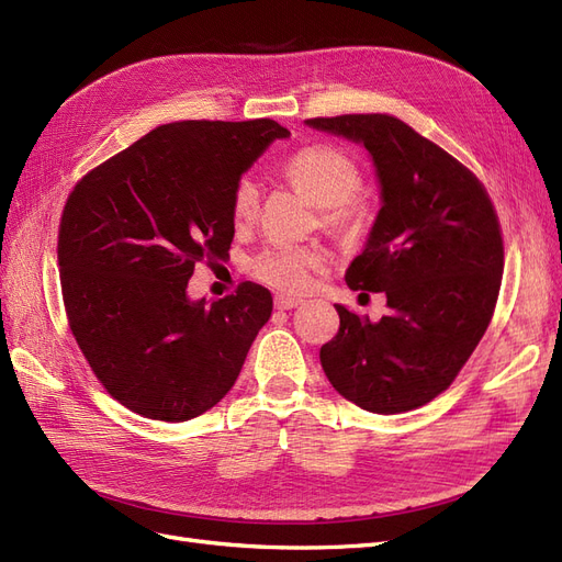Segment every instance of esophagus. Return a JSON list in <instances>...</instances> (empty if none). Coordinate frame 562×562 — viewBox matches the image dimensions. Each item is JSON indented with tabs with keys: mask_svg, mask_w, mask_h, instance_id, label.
Wrapping results in <instances>:
<instances>
[{
	"mask_svg": "<svg viewBox=\"0 0 562 562\" xmlns=\"http://www.w3.org/2000/svg\"><path fill=\"white\" fill-rule=\"evenodd\" d=\"M274 304H277V310H295L297 304H300V300L291 297V295H277Z\"/></svg>",
	"mask_w": 562,
	"mask_h": 562,
	"instance_id": "obj_1",
	"label": "esophagus"
}]
</instances>
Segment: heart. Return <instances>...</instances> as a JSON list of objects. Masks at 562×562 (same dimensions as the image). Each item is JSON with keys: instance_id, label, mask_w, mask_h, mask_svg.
<instances>
[{"instance_id": "obj_1", "label": "heart", "mask_w": 562, "mask_h": 562, "mask_svg": "<svg viewBox=\"0 0 562 562\" xmlns=\"http://www.w3.org/2000/svg\"><path fill=\"white\" fill-rule=\"evenodd\" d=\"M283 176L314 206L330 209L328 217L351 215L349 199L361 187V168L347 151L330 145L304 147L283 164ZM260 209V187L250 178H241L234 187L232 215L236 225H248ZM328 252L321 246H269L250 260L255 279L274 285L285 293H300L310 285L312 271L321 269Z\"/></svg>"}]
</instances>
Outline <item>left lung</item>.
Here are the masks:
<instances>
[{
  "label": "left lung",
  "instance_id": "obj_1",
  "mask_svg": "<svg viewBox=\"0 0 562 562\" xmlns=\"http://www.w3.org/2000/svg\"><path fill=\"white\" fill-rule=\"evenodd\" d=\"M361 145L375 166L380 211L345 281L384 293L380 321L335 304L339 330L321 366L368 413L413 411L446 391L495 312L504 246L483 184L448 151L389 114L307 119Z\"/></svg>",
  "mask_w": 562,
  "mask_h": 562
}]
</instances>
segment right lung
Returning a JSON list of instances; mask_svg holds the SVG:
<instances>
[{
	"label": "right lung",
	"mask_w": 562,
	"mask_h": 562,
	"mask_svg": "<svg viewBox=\"0 0 562 562\" xmlns=\"http://www.w3.org/2000/svg\"><path fill=\"white\" fill-rule=\"evenodd\" d=\"M291 135L271 119L173 122L83 176L65 203L58 267L65 312L95 378L128 411L199 417L227 396L271 316V293L192 300L201 260L229 258L234 187Z\"/></svg>",
	"instance_id": "right-lung-1"
}]
</instances>
